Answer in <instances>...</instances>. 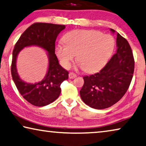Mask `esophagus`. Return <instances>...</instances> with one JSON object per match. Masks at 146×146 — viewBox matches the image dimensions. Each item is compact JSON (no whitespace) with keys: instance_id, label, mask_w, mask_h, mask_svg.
Returning a JSON list of instances; mask_svg holds the SVG:
<instances>
[{"instance_id":"34e87169","label":"esophagus","mask_w":146,"mask_h":146,"mask_svg":"<svg viewBox=\"0 0 146 146\" xmlns=\"http://www.w3.org/2000/svg\"><path fill=\"white\" fill-rule=\"evenodd\" d=\"M76 77H77V75H76L75 73H72V72L69 73V78H71V79H73V78H75Z\"/></svg>"}]
</instances>
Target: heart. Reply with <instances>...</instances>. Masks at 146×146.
<instances>
[{
	"label": "heart",
	"instance_id": "1",
	"mask_svg": "<svg viewBox=\"0 0 146 146\" xmlns=\"http://www.w3.org/2000/svg\"><path fill=\"white\" fill-rule=\"evenodd\" d=\"M64 44H58L55 54L62 66L68 68L77 54L80 66L86 73L99 70L106 64L115 45L109 34L94 30H75L64 36Z\"/></svg>",
	"mask_w": 146,
	"mask_h": 146
}]
</instances>
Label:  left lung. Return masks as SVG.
<instances>
[{"label":"left lung","mask_w":146,"mask_h":146,"mask_svg":"<svg viewBox=\"0 0 146 146\" xmlns=\"http://www.w3.org/2000/svg\"><path fill=\"white\" fill-rule=\"evenodd\" d=\"M110 31L115 32L112 29ZM116 46L115 53L99 72L83 77L80 96L90 107L101 110L112 106L122 98L131 84L135 68L131 48L119 33Z\"/></svg>","instance_id":"1"}]
</instances>
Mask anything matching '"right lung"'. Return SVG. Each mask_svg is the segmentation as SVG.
Segmentation results:
<instances>
[{
    "label": "right lung",
    "mask_w": 146,
    "mask_h": 146,
    "mask_svg": "<svg viewBox=\"0 0 146 146\" xmlns=\"http://www.w3.org/2000/svg\"><path fill=\"white\" fill-rule=\"evenodd\" d=\"M66 26L50 23H36L32 25L21 36L13 50L11 72L16 87L28 102L36 106H44L52 103L61 92L60 85L68 78V71L59 64L55 54V41ZM36 46L47 52L49 65L44 79L38 83H29L20 78L17 62L19 53L25 47Z\"/></svg>",
    "instance_id": "1"
}]
</instances>
